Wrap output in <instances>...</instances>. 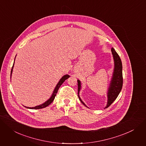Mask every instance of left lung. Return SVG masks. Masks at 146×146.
Returning <instances> with one entry per match:
<instances>
[{
  "mask_svg": "<svg viewBox=\"0 0 146 146\" xmlns=\"http://www.w3.org/2000/svg\"><path fill=\"white\" fill-rule=\"evenodd\" d=\"M112 54L113 55L114 59V69L113 72L112 77L111 81V83L108 90V102L107 107L105 108L109 107L113 103V102L116 99L118 95L120 93L123 86V76H122V64L121 59L118 55V54L115 51V50L112 48L111 49ZM78 84V97L79 100L86 107L87 106L82 101L80 96H79V92L81 89V82L80 80H77Z\"/></svg>",
  "mask_w": 146,
  "mask_h": 146,
  "instance_id": "1",
  "label": "left lung"
}]
</instances>
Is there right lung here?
Segmentation results:
<instances>
[{"label":"right lung","mask_w":146,"mask_h":146,"mask_svg":"<svg viewBox=\"0 0 146 146\" xmlns=\"http://www.w3.org/2000/svg\"><path fill=\"white\" fill-rule=\"evenodd\" d=\"M15 58H16V57H15ZM14 63H15V62H14ZM13 66H14V64H13V67H12V68H11L10 77H11V73H12V72H13ZM69 77H70L69 75L66 74V75L63 76L60 78V80H59V82L57 84L56 86L55 87V89H54V92H53L52 95L51 96L50 98L48 100H47L46 102H45L44 104H41V105H38V106H36V107H31H31H26L27 108H29V109H32V110H33H33H37V109L44 108H45V107H48V106L49 105H50V104L53 102V101L54 100L55 97V96H56V94H57L58 91L59 87H60V86L63 83V82L66 80V79H68Z\"/></svg>","instance_id":"right-lung-1"}]
</instances>
